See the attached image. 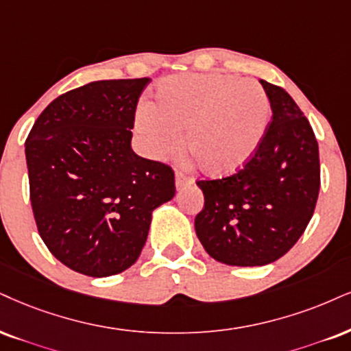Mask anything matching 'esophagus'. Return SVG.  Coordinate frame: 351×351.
<instances>
[{
  "mask_svg": "<svg viewBox=\"0 0 351 351\" xmlns=\"http://www.w3.org/2000/svg\"><path fill=\"white\" fill-rule=\"evenodd\" d=\"M190 184H193V177L192 176L185 174V172H182V171L176 172L177 189H182V187H185V185H190Z\"/></svg>",
  "mask_w": 351,
  "mask_h": 351,
  "instance_id": "34e87169",
  "label": "esophagus"
}]
</instances>
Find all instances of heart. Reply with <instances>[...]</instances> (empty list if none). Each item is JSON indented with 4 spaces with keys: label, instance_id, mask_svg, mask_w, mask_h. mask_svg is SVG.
Instances as JSON below:
<instances>
[{
    "label": "heart",
    "instance_id": "1",
    "mask_svg": "<svg viewBox=\"0 0 351 351\" xmlns=\"http://www.w3.org/2000/svg\"><path fill=\"white\" fill-rule=\"evenodd\" d=\"M156 102L141 104L136 127L151 156L171 154L182 140L198 167L226 176L245 166L265 136L270 101L255 80L224 73H189L164 77Z\"/></svg>",
    "mask_w": 351,
    "mask_h": 351
}]
</instances>
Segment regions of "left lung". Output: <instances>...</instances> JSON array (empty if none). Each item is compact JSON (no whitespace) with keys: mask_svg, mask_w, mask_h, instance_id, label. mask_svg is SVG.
Wrapping results in <instances>:
<instances>
[{"mask_svg":"<svg viewBox=\"0 0 351 351\" xmlns=\"http://www.w3.org/2000/svg\"><path fill=\"white\" fill-rule=\"evenodd\" d=\"M261 83L274 115L252 159L232 176L197 180L205 197L197 236L226 265L261 267L283 257L313 218L321 189L309 120L283 88Z\"/></svg>","mask_w":351,"mask_h":351,"instance_id":"obj_1","label":"left lung"}]
</instances>
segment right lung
<instances>
[{
	"label": "right lung",
	"mask_w": 351,
	"mask_h": 351,
	"mask_svg": "<svg viewBox=\"0 0 351 351\" xmlns=\"http://www.w3.org/2000/svg\"><path fill=\"white\" fill-rule=\"evenodd\" d=\"M149 77L94 81L56 97L25 140L30 205L63 265L110 276L140 257L151 213L176 195L171 166L132 149Z\"/></svg>",
	"instance_id": "right-lung-1"
}]
</instances>
